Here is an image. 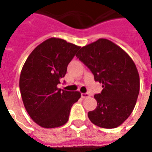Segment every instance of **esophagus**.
<instances>
[{"mask_svg": "<svg viewBox=\"0 0 152 152\" xmlns=\"http://www.w3.org/2000/svg\"><path fill=\"white\" fill-rule=\"evenodd\" d=\"M89 96H90V95H89V94H88V93H82V94H81V97L83 98V99L88 98Z\"/></svg>", "mask_w": 152, "mask_h": 152, "instance_id": "1", "label": "esophagus"}]
</instances>
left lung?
<instances>
[{"instance_id":"left-lung-1","label":"left lung","mask_w":152,"mask_h":152,"mask_svg":"<svg viewBox=\"0 0 152 152\" xmlns=\"http://www.w3.org/2000/svg\"><path fill=\"white\" fill-rule=\"evenodd\" d=\"M76 57L103 88L94 96L97 107L88 112V118L99 127H118L132 113L139 95L140 76L134 61L120 46L106 39L83 46Z\"/></svg>"}]
</instances>
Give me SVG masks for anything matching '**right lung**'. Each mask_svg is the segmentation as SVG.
I'll list each match as a JSON object with an SVG mask.
<instances>
[{
    "label": "right lung",
    "mask_w": 152,
    "mask_h": 152,
    "mask_svg": "<svg viewBox=\"0 0 152 152\" xmlns=\"http://www.w3.org/2000/svg\"><path fill=\"white\" fill-rule=\"evenodd\" d=\"M80 48L64 39L50 38L35 47L26 60L20 76V93L26 110L39 126L64 125L71 107L80 98V91L57 88Z\"/></svg>",
    "instance_id": "1"
}]
</instances>
